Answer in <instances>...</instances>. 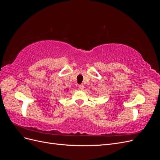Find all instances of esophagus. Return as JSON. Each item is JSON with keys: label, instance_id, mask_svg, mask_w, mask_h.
<instances>
[{"label": "esophagus", "instance_id": "34e87169", "mask_svg": "<svg viewBox=\"0 0 160 160\" xmlns=\"http://www.w3.org/2000/svg\"><path fill=\"white\" fill-rule=\"evenodd\" d=\"M84 88H85V87H84V85H79V89H80V90H81V91L84 89Z\"/></svg>", "mask_w": 160, "mask_h": 160}]
</instances>
